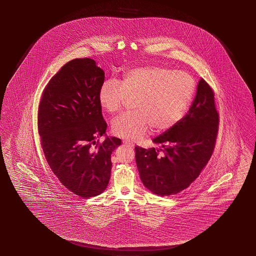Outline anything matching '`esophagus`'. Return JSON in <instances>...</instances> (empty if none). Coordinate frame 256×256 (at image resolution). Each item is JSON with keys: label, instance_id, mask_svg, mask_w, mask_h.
Here are the masks:
<instances>
[{"label": "esophagus", "instance_id": "esophagus-1", "mask_svg": "<svg viewBox=\"0 0 256 256\" xmlns=\"http://www.w3.org/2000/svg\"><path fill=\"white\" fill-rule=\"evenodd\" d=\"M124 144L127 145V146H129V147H132V148L134 147V144L132 142H128V140H124Z\"/></svg>", "mask_w": 256, "mask_h": 256}]
</instances>
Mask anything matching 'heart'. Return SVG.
Instances as JSON below:
<instances>
[{"mask_svg": "<svg viewBox=\"0 0 256 256\" xmlns=\"http://www.w3.org/2000/svg\"><path fill=\"white\" fill-rule=\"evenodd\" d=\"M195 91V81L185 71L162 66H144L127 71L120 83L102 82L98 101L112 114L121 111L126 102L135 100L134 110L118 117L112 124L114 134L136 140L155 130H166L184 116Z\"/></svg>", "mask_w": 256, "mask_h": 256, "instance_id": "obj_1", "label": "heart"}]
</instances>
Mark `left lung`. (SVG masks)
<instances>
[{"instance_id": "1", "label": "left lung", "mask_w": 256, "mask_h": 256, "mask_svg": "<svg viewBox=\"0 0 256 256\" xmlns=\"http://www.w3.org/2000/svg\"><path fill=\"white\" fill-rule=\"evenodd\" d=\"M218 120L214 93L200 78L195 99L186 116L152 140L160 145V150L135 147L137 168L145 188L164 196L175 195L190 186L213 154Z\"/></svg>"}]
</instances>
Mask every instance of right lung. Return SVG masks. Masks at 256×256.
Wrapping results in <instances>:
<instances>
[{"label":"right lung","instance_id":"add662e5","mask_svg":"<svg viewBox=\"0 0 256 256\" xmlns=\"http://www.w3.org/2000/svg\"><path fill=\"white\" fill-rule=\"evenodd\" d=\"M104 80V70L93 60L70 61L48 82L38 108V134L46 162L63 186L84 198L106 190L111 154L122 144L106 134L98 101ZM101 136L106 139L98 145Z\"/></svg>","mask_w":256,"mask_h":256}]
</instances>
